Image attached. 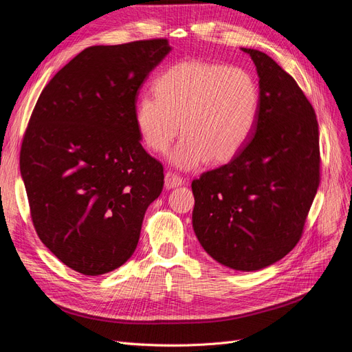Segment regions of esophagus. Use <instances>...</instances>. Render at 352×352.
Returning a JSON list of instances; mask_svg holds the SVG:
<instances>
[{
    "label": "esophagus",
    "mask_w": 352,
    "mask_h": 352,
    "mask_svg": "<svg viewBox=\"0 0 352 352\" xmlns=\"http://www.w3.org/2000/svg\"><path fill=\"white\" fill-rule=\"evenodd\" d=\"M185 184L184 177H180L179 175L176 173H172V172H167L166 176H164V186L166 189H173L176 186H182Z\"/></svg>",
    "instance_id": "esophagus-1"
}]
</instances>
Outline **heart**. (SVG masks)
<instances>
[{
	"mask_svg": "<svg viewBox=\"0 0 352 352\" xmlns=\"http://www.w3.org/2000/svg\"><path fill=\"white\" fill-rule=\"evenodd\" d=\"M260 89L252 74L220 63L188 60L154 80V94L136 104L135 122L144 144L166 153L182 129L172 163L194 168L210 158L226 163L247 145L257 126Z\"/></svg>",
	"mask_w": 352,
	"mask_h": 352,
	"instance_id": "heart-1",
	"label": "heart"
}]
</instances>
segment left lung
I'll use <instances>...</instances> for the list:
<instances>
[{
  "label": "left lung",
  "mask_w": 352,
  "mask_h": 352,
  "mask_svg": "<svg viewBox=\"0 0 352 352\" xmlns=\"http://www.w3.org/2000/svg\"><path fill=\"white\" fill-rule=\"evenodd\" d=\"M242 51L260 78L257 126L238 155L192 182V226L216 261L254 272L301 239L320 184V148L314 109L295 79L264 52Z\"/></svg>",
  "instance_id": "8db88e82"
}]
</instances>
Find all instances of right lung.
<instances>
[{"label":"right lung","instance_id":"add662e5","mask_svg":"<svg viewBox=\"0 0 352 352\" xmlns=\"http://www.w3.org/2000/svg\"><path fill=\"white\" fill-rule=\"evenodd\" d=\"M172 47L164 38L95 45L41 92L20 150L30 217L67 267L100 276L132 257L162 194L163 166L141 145L138 89Z\"/></svg>","mask_w":352,"mask_h":352}]
</instances>
